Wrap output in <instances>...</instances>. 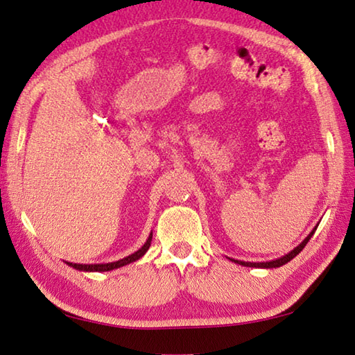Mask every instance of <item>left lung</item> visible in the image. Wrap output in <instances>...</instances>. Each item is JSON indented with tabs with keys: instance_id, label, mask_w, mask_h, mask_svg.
Segmentation results:
<instances>
[{
	"instance_id": "1",
	"label": "left lung",
	"mask_w": 355,
	"mask_h": 355,
	"mask_svg": "<svg viewBox=\"0 0 355 355\" xmlns=\"http://www.w3.org/2000/svg\"><path fill=\"white\" fill-rule=\"evenodd\" d=\"M315 231H316V227L313 229L312 232L309 234V237H307L306 240H304L300 246H296L293 251H291V252H288V254H287V256H284V257L277 259V260H271V262H262V263L240 262V260H234V259H231V260H234L235 263H240V265H243V266H256V268H277V266H282V265H285V263H287V262H290V260L293 259V257H296L297 254H300V252L304 250V246H306V245L309 243V240H310V237H312V235L315 234Z\"/></svg>"
}]
</instances>
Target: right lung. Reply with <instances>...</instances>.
<instances>
[{
  "mask_svg": "<svg viewBox=\"0 0 355 355\" xmlns=\"http://www.w3.org/2000/svg\"><path fill=\"white\" fill-rule=\"evenodd\" d=\"M151 239H153V234L149 235L146 243L143 245L139 251L130 254V256L124 257L121 260H118V262H112V263H99V265H80V263H68L70 266H73V268L76 270H80V271H110V270H115V268H120V266H124L128 263H132L135 262V260H139L143 254H145L148 251V248L151 246Z\"/></svg>",
  "mask_w": 355,
  "mask_h": 355,
  "instance_id": "1",
  "label": "right lung"
}]
</instances>
